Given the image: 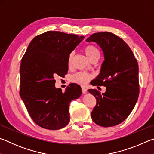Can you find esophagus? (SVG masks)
<instances>
[{
  "mask_svg": "<svg viewBox=\"0 0 154 154\" xmlns=\"http://www.w3.org/2000/svg\"><path fill=\"white\" fill-rule=\"evenodd\" d=\"M82 93H83V94L87 93V88H86L82 87Z\"/></svg>",
  "mask_w": 154,
  "mask_h": 154,
  "instance_id": "1",
  "label": "esophagus"
}]
</instances>
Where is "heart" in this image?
Masks as SVG:
<instances>
[{"label":"heart","instance_id":"heart-1","mask_svg":"<svg viewBox=\"0 0 154 154\" xmlns=\"http://www.w3.org/2000/svg\"><path fill=\"white\" fill-rule=\"evenodd\" d=\"M84 52L88 58L91 61L94 59H98L100 58V51L96 47L93 45H88L84 48ZM73 54L71 53L68 58V65L70 66L71 65ZM93 75L86 72H78L72 75L71 77V80L75 83H79L80 85H85L90 79H92Z\"/></svg>","mask_w":154,"mask_h":154}]
</instances>
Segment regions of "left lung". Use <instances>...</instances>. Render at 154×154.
I'll use <instances>...</instances> for the list:
<instances>
[{
    "instance_id": "left-lung-1",
    "label": "left lung",
    "mask_w": 154,
    "mask_h": 154,
    "mask_svg": "<svg viewBox=\"0 0 154 154\" xmlns=\"http://www.w3.org/2000/svg\"><path fill=\"white\" fill-rule=\"evenodd\" d=\"M86 41L97 43L105 58L100 74L92 85H103L106 92L100 94L96 89L88 90L96 99V105L91 113L92 119L100 126H116L128 118L138 100V62L129 46L113 33H94Z\"/></svg>"
}]
</instances>
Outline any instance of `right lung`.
<instances>
[{"label":"right lung","mask_w":154,"mask_h":154,"mask_svg":"<svg viewBox=\"0 0 154 154\" xmlns=\"http://www.w3.org/2000/svg\"><path fill=\"white\" fill-rule=\"evenodd\" d=\"M84 36L48 31L31 41L21 61L20 95L31 118L43 128L59 130L69 123V103L82 88L71 83L62 92L57 75L68 71V58Z\"/></svg>","instance_id":"add662e5"}]
</instances>
